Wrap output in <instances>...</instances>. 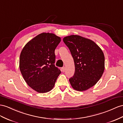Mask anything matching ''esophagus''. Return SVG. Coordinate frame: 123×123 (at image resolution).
I'll use <instances>...</instances> for the list:
<instances>
[{"mask_svg":"<svg viewBox=\"0 0 123 123\" xmlns=\"http://www.w3.org/2000/svg\"><path fill=\"white\" fill-rule=\"evenodd\" d=\"M61 69H62V71L63 72H64V71H65V68L64 67H62V68H61Z\"/></svg>","mask_w":123,"mask_h":123,"instance_id":"1","label":"esophagus"}]
</instances>
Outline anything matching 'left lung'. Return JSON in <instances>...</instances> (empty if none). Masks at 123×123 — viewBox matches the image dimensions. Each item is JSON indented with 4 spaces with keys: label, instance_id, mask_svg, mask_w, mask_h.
<instances>
[{
    "label": "left lung",
    "instance_id": "1",
    "mask_svg": "<svg viewBox=\"0 0 123 123\" xmlns=\"http://www.w3.org/2000/svg\"><path fill=\"white\" fill-rule=\"evenodd\" d=\"M75 64V73L69 81L75 90H86L100 79L105 70V55L93 41L78 35L64 37Z\"/></svg>",
    "mask_w": 123,
    "mask_h": 123
}]
</instances>
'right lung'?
I'll use <instances>...</instances> for the list:
<instances>
[{"instance_id":"obj_1","label":"right lung","mask_w":123,"mask_h":123,"mask_svg":"<svg viewBox=\"0 0 123 123\" xmlns=\"http://www.w3.org/2000/svg\"><path fill=\"white\" fill-rule=\"evenodd\" d=\"M61 38L43 33L24 46L20 56V70L27 84L39 93L51 90L61 71L55 67V49Z\"/></svg>"}]
</instances>
